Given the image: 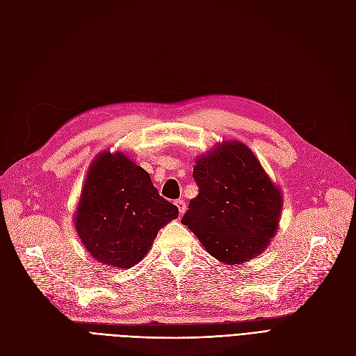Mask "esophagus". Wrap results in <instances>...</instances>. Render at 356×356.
I'll use <instances>...</instances> for the list:
<instances>
[{
	"mask_svg": "<svg viewBox=\"0 0 356 356\" xmlns=\"http://www.w3.org/2000/svg\"><path fill=\"white\" fill-rule=\"evenodd\" d=\"M175 204L178 207L179 215H182L184 212H186V202H184V200H175Z\"/></svg>",
	"mask_w": 356,
	"mask_h": 356,
	"instance_id": "1",
	"label": "esophagus"
}]
</instances>
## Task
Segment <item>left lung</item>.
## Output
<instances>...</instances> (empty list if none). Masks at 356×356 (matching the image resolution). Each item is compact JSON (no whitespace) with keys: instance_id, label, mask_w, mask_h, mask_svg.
<instances>
[{"instance_id":"1","label":"left lung","mask_w":356,"mask_h":356,"mask_svg":"<svg viewBox=\"0 0 356 356\" xmlns=\"http://www.w3.org/2000/svg\"><path fill=\"white\" fill-rule=\"evenodd\" d=\"M199 187L181 219L204 249L225 264L248 262L278 228L283 194L248 145L225 141L195 162Z\"/></svg>"}]
</instances>
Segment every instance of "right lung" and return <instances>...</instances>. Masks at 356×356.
<instances>
[{
  "instance_id": "1",
  "label": "right lung",
  "mask_w": 356,
  "mask_h": 356,
  "mask_svg": "<svg viewBox=\"0 0 356 356\" xmlns=\"http://www.w3.org/2000/svg\"><path fill=\"white\" fill-rule=\"evenodd\" d=\"M178 218V207L165 200L152 178L131 159L104 152L85 178L75 228L97 262L131 268L149 253L159 229Z\"/></svg>"
}]
</instances>
